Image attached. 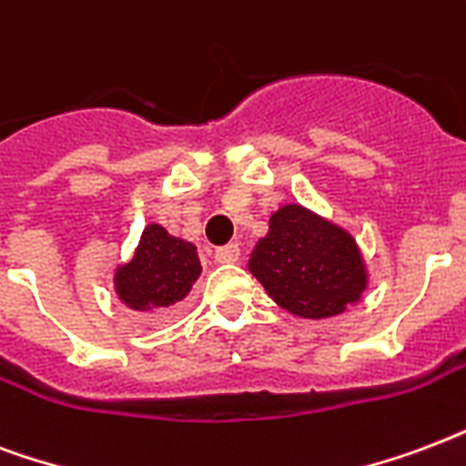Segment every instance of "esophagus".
I'll return each instance as SVG.
<instances>
[{
  "instance_id": "34e87169",
  "label": "esophagus",
  "mask_w": 466,
  "mask_h": 466,
  "mask_svg": "<svg viewBox=\"0 0 466 466\" xmlns=\"http://www.w3.org/2000/svg\"><path fill=\"white\" fill-rule=\"evenodd\" d=\"M216 262H236L238 258H240V248H238L236 243L230 245H223V248H218V250L214 252Z\"/></svg>"
}]
</instances>
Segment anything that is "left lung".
<instances>
[{
  "label": "left lung",
  "instance_id": "1",
  "mask_svg": "<svg viewBox=\"0 0 466 466\" xmlns=\"http://www.w3.org/2000/svg\"><path fill=\"white\" fill-rule=\"evenodd\" d=\"M248 267L277 304L301 319L338 316L367 287L355 240L297 204L272 214Z\"/></svg>",
  "mask_w": 466,
  "mask_h": 466
}]
</instances>
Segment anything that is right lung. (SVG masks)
<instances>
[{
	"mask_svg": "<svg viewBox=\"0 0 466 466\" xmlns=\"http://www.w3.org/2000/svg\"><path fill=\"white\" fill-rule=\"evenodd\" d=\"M199 274L197 248L153 223L143 230L131 262L116 269L114 282L118 299L136 311H165L189 294Z\"/></svg>",
	"mask_w": 466,
	"mask_h": 466,
	"instance_id": "1",
	"label": "right lung"
}]
</instances>
